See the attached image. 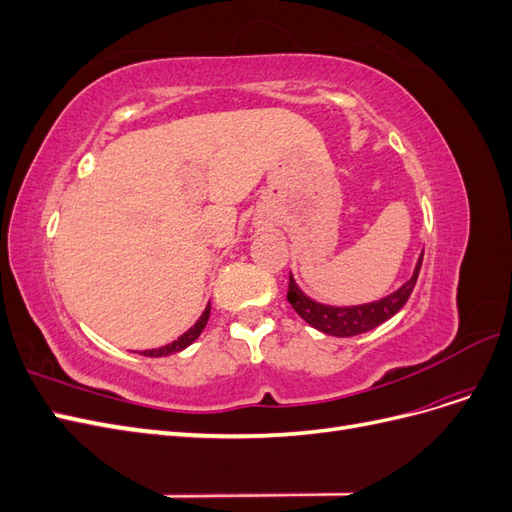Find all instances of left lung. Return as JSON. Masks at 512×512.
Wrapping results in <instances>:
<instances>
[{
  "label": "left lung",
  "instance_id": "1",
  "mask_svg": "<svg viewBox=\"0 0 512 512\" xmlns=\"http://www.w3.org/2000/svg\"><path fill=\"white\" fill-rule=\"evenodd\" d=\"M421 265H423V254L418 256L410 280L395 292H391L389 297L363 303V305H348V307L327 305V303H318L314 299H309L307 294L297 286V282H294V277L290 273L288 303L292 305L294 312H297L307 324H312L314 329L335 337H352V335L365 333L369 329H376L378 324L393 318L399 309L406 305V301L410 299V294L414 290V284L418 280Z\"/></svg>",
  "mask_w": 512,
  "mask_h": 512
}]
</instances>
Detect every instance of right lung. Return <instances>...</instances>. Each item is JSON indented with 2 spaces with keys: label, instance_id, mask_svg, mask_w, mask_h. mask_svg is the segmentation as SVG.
I'll list each match as a JSON object with an SVG mask.
<instances>
[{
  "label": "right lung",
  "instance_id": "1",
  "mask_svg": "<svg viewBox=\"0 0 512 512\" xmlns=\"http://www.w3.org/2000/svg\"><path fill=\"white\" fill-rule=\"evenodd\" d=\"M209 314H211V303L205 307V312L200 314V318L194 322V327H190L181 337H177L173 344H166L162 348H153V350H143V354L145 356H168V354H175V352H181L183 348H188L192 342H196L198 335L203 333V329L207 327Z\"/></svg>",
  "mask_w": 512,
  "mask_h": 512
}]
</instances>
